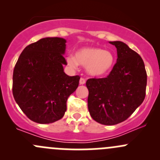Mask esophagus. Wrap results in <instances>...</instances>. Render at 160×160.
Listing matches in <instances>:
<instances>
[{
  "label": "esophagus",
  "instance_id": "34e87169",
  "mask_svg": "<svg viewBox=\"0 0 160 160\" xmlns=\"http://www.w3.org/2000/svg\"><path fill=\"white\" fill-rule=\"evenodd\" d=\"M86 83V80H85L83 77H81V78L80 79V84H84V83Z\"/></svg>",
  "mask_w": 160,
  "mask_h": 160
}]
</instances>
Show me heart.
<instances>
[{
	"instance_id": "obj_1",
	"label": "heart",
	"mask_w": 160,
	"mask_h": 160,
	"mask_svg": "<svg viewBox=\"0 0 160 160\" xmlns=\"http://www.w3.org/2000/svg\"><path fill=\"white\" fill-rule=\"evenodd\" d=\"M68 65L77 68L78 64L87 67L88 73L94 77H101L108 73L114 63V56L110 51L101 48L86 47L76 52L75 57L67 58Z\"/></svg>"
}]
</instances>
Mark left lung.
Masks as SVG:
<instances>
[{
	"label": "left lung",
	"instance_id": "obj_1",
	"mask_svg": "<svg viewBox=\"0 0 160 160\" xmlns=\"http://www.w3.org/2000/svg\"><path fill=\"white\" fill-rule=\"evenodd\" d=\"M117 49V62L104 78L88 79V110L92 118L105 125L126 120L146 97L147 74L141 56L120 41L110 42Z\"/></svg>",
	"mask_w": 160,
	"mask_h": 160
}]
</instances>
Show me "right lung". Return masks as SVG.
<instances>
[{
	"label": "right lung",
	"instance_id": "1",
	"mask_svg": "<svg viewBox=\"0 0 160 160\" xmlns=\"http://www.w3.org/2000/svg\"><path fill=\"white\" fill-rule=\"evenodd\" d=\"M64 38H44L32 43L21 53L13 72V96L33 122L49 124L63 117L67 101L79 85L80 76L63 71Z\"/></svg>",
	"mask_w": 160,
	"mask_h": 160
}]
</instances>
